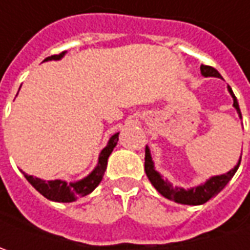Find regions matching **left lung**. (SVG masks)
<instances>
[{
	"instance_id": "1",
	"label": "left lung",
	"mask_w": 250,
	"mask_h": 250,
	"mask_svg": "<svg viewBox=\"0 0 250 250\" xmlns=\"http://www.w3.org/2000/svg\"><path fill=\"white\" fill-rule=\"evenodd\" d=\"M200 72H202V75L205 78H221V75L218 73L217 69L211 68V66H207V65H202L200 66ZM227 89H228L232 100H234V104H232L234 108L238 112L239 118L242 120V114H241V110H239V104H238V100H236L234 91H232V89L229 86H227ZM239 164H241V157L238 160V164H236L235 167L232 168V169H229L226 174L208 178L205 184H200L197 187L184 189V188L174 187L168 179L163 178V175L160 174L159 171H156L154 163H153L151 154H150L149 146H146V154H145V171H146V175H147L149 181L151 182V185L157 189V192L161 193L164 197L169 199V200L175 202V203L189 205V206L203 205V203H206L207 200H210L213 196H216L217 193H220L226 188L227 184L231 181V178L235 175Z\"/></svg>"
}]
</instances>
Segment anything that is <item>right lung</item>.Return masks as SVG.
Listing matches in <instances>:
<instances>
[{"instance_id":"obj_1","label":"right lung","mask_w":250,"mask_h":250,"mask_svg":"<svg viewBox=\"0 0 250 250\" xmlns=\"http://www.w3.org/2000/svg\"><path fill=\"white\" fill-rule=\"evenodd\" d=\"M65 51L58 55H51V57H47L44 61H58L61 60ZM118 135L120 132L114 133L108 140L107 146L101 150L100 154H99V161H97V166L94 167V169L91 171L87 177H84L81 181H76V182H66L62 179H54V181H44L40 178L33 177V175H27L24 174V178L29 181V184L37 190L40 192L44 197H47L48 200H53V202H61V203H71L75 202L78 197H83L86 195L91 193L96 188L99 187V184L101 182V179L104 177V172H105V168H107V161L108 157L112 153L114 147L117 146L118 143Z\"/></svg>"}]
</instances>
